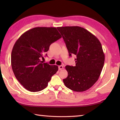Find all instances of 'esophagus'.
<instances>
[{
  "instance_id": "obj_1",
  "label": "esophagus",
  "mask_w": 120,
  "mask_h": 120,
  "mask_svg": "<svg viewBox=\"0 0 120 120\" xmlns=\"http://www.w3.org/2000/svg\"><path fill=\"white\" fill-rule=\"evenodd\" d=\"M58 68H59V70L61 71L63 68V65H59L58 67Z\"/></svg>"
}]
</instances>
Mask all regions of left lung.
<instances>
[{"label":"left lung","instance_id":"1","mask_svg":"<svg viewBox=\"0 0 120 120\" xmlns=\"http://www.w3.org/2000/svg\"><path fill=\"white\" fill-rule=\"evenodd\" d=\"M67 46L70 57L74 54L76 65H67L65 86L76 92H83L93 86L101 75L105 61L101 43L95 35L82 27H58Z\"/></svg>","mask_w":120,"mask_h":120}]
</instances>
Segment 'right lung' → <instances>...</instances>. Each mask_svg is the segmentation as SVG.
I'll return each instance as SVG.
<instances>
[{"label":"right lung","mask_w":120,"mask_h":120,"mask_svg":"<svg viewBox=\"0 0 120 120\" xmlns=\"http://www.w3.org/2000/svg\"><path fill=\"white\" fill-rule=\"evenodd\" d=\"M61 38L55 27H35L24 33L15 42L11 53L12 70L27 90L35 92L44 89L58 71L57 65L41 60L50 45Z\"/></svg>","instance_id":"obj_1"}]
</instances>
